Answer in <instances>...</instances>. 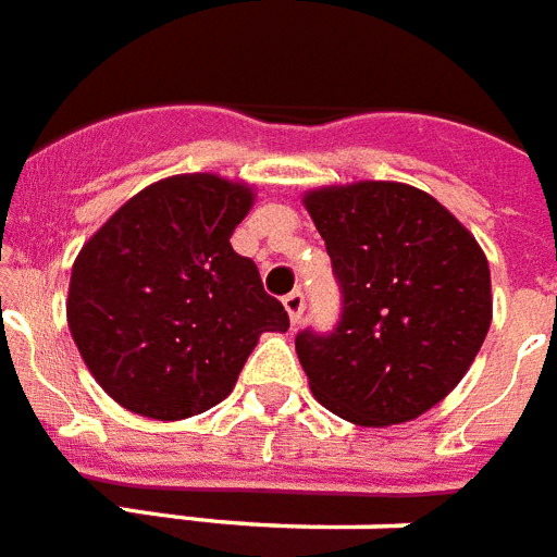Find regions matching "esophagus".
Here are the masks:
<instances>
[{
	"mask_svg": "<svg viewBox=\"0 0 557 557\" xmlns=\"http://www.w3.org/2000/svg\"><path fill=\"white\" fill-rule=\"evenodd\" d=\"M284 310H287V315H290L293 324L301 322V313H305V293L301 290H293L284 296Z\"/></svg>",
	"mask_w": 557,
	"mask_h": 557,
	"instance_id": "obj_1",
	"label": "esophagus"
}]
</instances>
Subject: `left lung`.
<instances>
[{
  "label": "left lung",
  "instance_id": "left-lung-1",
  "mask_svg": "<svg viewBox=\"0 0 557 557\" xmlns=\"http://www.w3.org/2000/svg\"><path fill=\"white\" fill-rule=\"evenodd\" d=\"M301 203L345 296L331 336H296L307 385L362 429L417 420L457 388L486 339V252L437 198L397 181L319 186Z\"/></svg>",
  "mask_w": 557,
  "mask_h": 557
}]
</instances>
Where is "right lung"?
Returning <instances> with one entry per match:
<instances>
[{
  "instance_id": "right-lung-1",
  "label": "right lung",
  "mask_w": 557,
  "mask_h": 557,
  "mask_svg": "<svg viewBox=\"0 0 557 557\" xmlns=\"http://www.w3.org/2000/svg\"><path fill=\"white\" fill-rule=\"evenodd\" d=\"M256 203L244 181L189 172L128 198L71 267V336L126 411L175 422L230 397L261 333L290 327L230 244Z\"/></svg>"
}]
</instances>
